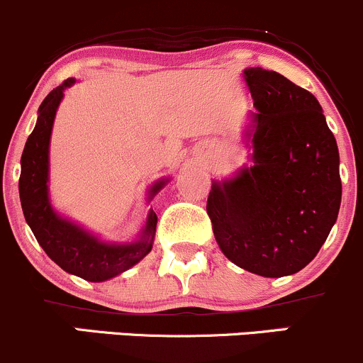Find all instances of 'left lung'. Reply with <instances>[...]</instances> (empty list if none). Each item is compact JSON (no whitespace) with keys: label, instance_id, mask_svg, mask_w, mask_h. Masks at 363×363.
<instances>
[{"label":"left lung","instance_id":"obj_1","mask_svg":"<svg viewBox=\"0 0 363 363\" xmlns=\"http://www.w3.org/2000/svg\"><path fill=\"white\" fill-rule=\"evenodd\" d=\"M242 77L257 108L242 133L252 165L212 181L206 212L233 264L262 277L291 276L336 224L340 151L312 93L260 67Z\"/></svg>","mask_w":363,"mask_h":363}]
</instances>
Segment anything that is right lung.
Masks as SVG:
<instances>
[{
    "label": "right lung",
    "instance_id": "1",
    "mask_svg": "<svg viewBox=\"0 0 363 363\" xmlns=\"http://www.w3.org/2000/svg\"><path fill=\"white\" fill-rule=\"evenodd\" d=\"M75 79H67L51 91L38 110V122L23 148L20 158L18 193L23 217L48 257L65 272L86 279L89 282H103L121 276L138 262H141L153 248L157 233V213L150 208L138 238L127 242H108L99 240L82 225L63 217L51 205L50 196V145L51 130L57 110L67 87L74 86ZM170 179H160L148 189L150 200Z\"/></svg>",
    "mask_w": 363,
    "mask_h": 363
}]
</instances>
